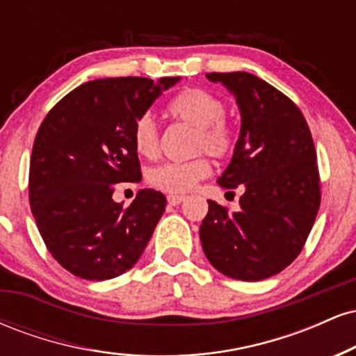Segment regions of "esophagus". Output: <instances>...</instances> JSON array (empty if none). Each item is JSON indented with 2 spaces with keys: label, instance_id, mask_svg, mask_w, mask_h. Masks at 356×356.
<instances>
[{
  "label": "esophagus",
  "instance_id": "1",
  "mask_svg": "<svg viewBox=\"0 0 356 356\" xmlns=\"http://www.w3.org/2000/svg\"><path fill=\"white\" fill-rule=\"evenodd\" d=\"M186 201V195H167V202L170 204V206H179V204Z\"/></svg>",
  "mask_w": 356,
  "mask_h": 356
}]
</instances>
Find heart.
Here are the masks:
<instances>
[{"label":"heart","mask_w":356,"mask_h":356,"mask_svg":"<svg viewBox=\"0 0 356 356\" xmlns=\"http://www.w3.org/2000/svg\"><path fill=\"white\" fill-rule=\"evenodd\" d=\"M169 113L175 120L194 127V152H207L214 157H226L234 147V134L224 122L226 105L214 93L204 88H187L170 102ZM134 149L140 157L150 159L159 150V129L154 117L144 113L137 118L132 132ZM211 174L209 162L195 157L187 162H164L147 170V182L159 191L187 192Z\"/></svg>","instance_id":"1"}]
</instances>
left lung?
Returning <instances> with one entry per match:
<instances>
[{
  "label": "left lung",
  "instance_id": "left-lung-1",
  "mask_svg": "<svg viewBox=\"0 0 356 356\" xmlns=\"http://www.w3.org/2000/svg\"><path fill=\"white\" fill-rule=\"evenodd\" d=\"M236 99L239 137L218 184L241 186L238 212L216 201L199 236L204 254L222 275L261 281L296 259L320 209L316 152L303 113L280 90L248 72L207 73Z\"/></svg>",
  "mask_w": 356,
  "mask_h": 356
}]
</instances>
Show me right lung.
Returning a JSON list of instances; mask_svg holds the SVG:
<instances>
[{
    "label": "right lung",
    "mask_w": 356,
    "mask_h": 356,
    "mask_svg": "<svg viewBox=\"0 0 356 356\" xmlns=\"http://www.w3.org/2000/svg\"><path fill=\"white\" fill-rule=\"evenodd\" d=\"M181 81L140 76L93 80L44 117L30 161V204L51 256L72 275L105 281L142 256L165 211V195L140 189L129 207L118 182H140L132 132L162 92Z\"/></svg>",
    "instance_id": "right-lung-1"
}]
</instances>
